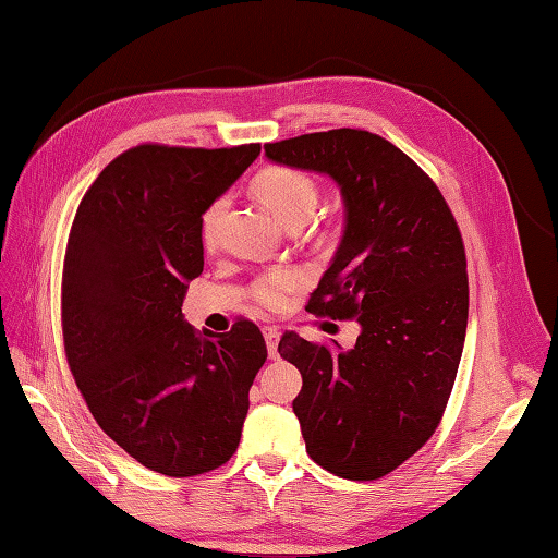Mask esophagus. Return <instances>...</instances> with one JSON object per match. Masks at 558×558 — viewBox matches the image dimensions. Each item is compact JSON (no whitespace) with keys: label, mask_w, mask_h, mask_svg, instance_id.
<instances>
[{"label":"esophagus","mask_w":558,"mask_h":558,"mask_svg":"<svg viewBox=\"0 0 558 558\" xmlns=\"http://www.w3.org/2000/svg\"><path fill=\"white\" fill-rule=\"evenodd\" d=\"M264 338H266V347L270 359L278 356V342H280V330L276 326H264Z\"/></svg>","instance_id":"1"}]
</instances>
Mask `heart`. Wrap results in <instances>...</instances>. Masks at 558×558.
Here are the masks:
<instances>
[{
  "label": "heart",
  "instance_id": "b5f03b06",
  "mask_svg": "<svg viewBox=\"0 0 558 558\" xmlns=\"http://www.w3.org/2000/svg\"><path fill=\"white\" fill-rule=\"evenodd\" d=\"M252 192L284 228L304 226L318 206V185L308 173L290 166H268L252 180ZM226 211V199H214L206 206L199 220V235L204 247H214L218 226ZM304 274L296 268H270L252 280L250 300L264 308H280L292 292L304 284Z\"/></svg>",
  "mask_w": 558,
  "mask_h": 558
}]
</instances>
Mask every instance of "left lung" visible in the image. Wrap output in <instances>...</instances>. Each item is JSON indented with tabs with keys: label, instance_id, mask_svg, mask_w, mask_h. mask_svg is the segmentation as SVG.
<instances>
[{
	"label": "left lung",
	"instance_id": "left-lung-1",
	"mask_svg": "<svg viewBox=\"0 0 558 558\" xmlns=\"http://www.w3.org/2000/svg\"><path fill=\"white\" fill-rule=\"evenodd\" d=\"M266 157L328 173L347 226L306 308L356 318L354 349L284 332L302 373L292 401L308 457L347 481H378L433 437L445 416L469 323L457 218L423 168L385 137L338 128L270 142Z\"/></svg>",
	"mask_w": 558,
	"mask_h": 558
}]
</instances>
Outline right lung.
Masks as SVG:
<instances>
[{
  "mask_svg": "<svg viewBox=\"0 0 558 558\" xmlns=\"http://www.w3.org/2000/svg\"><path fill=\"white\" fill-rule=\"evenodd\" d=\"M258 154L262 145L131 147L89 185L69 232V368L101 430L161 475L192 477L230 461L268 356L252 320L199 332L180 308L204 270V209Z\"/></svg>",
  "mask_w": 558,
  "mask_h": 558,
  "instance_id": "obj_1",
  "label": "right lung"
}]
</instances>
